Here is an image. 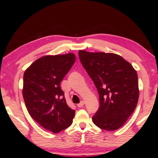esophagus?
Masks as SVG:
<instances>
[{"mask_svg":"<svg viewBox=\"0 0 158 158\" xmlns=\"http://www.w3.org/2000/svg\"><path fill=\"white\" fill-rule=\"evenodd\" d=\"M84 104H85L84 102L81 101V102H80V103H79L78 105H77V106L79 107V108H81V107H82L83 105H84Z\"/></svg>","mask_w":158,"mask_h":158,"instance_id":"esophagus-1","label":"esophagus"}]
</instances>
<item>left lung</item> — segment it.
<instances>
[{"mask_svg":"<svg viewBox=\"0 0 158 158\" xmlns=\"http://www.w3.org/2000/svg\"><path fill=\"white\" fill-rule=\"evenodd\" d=\"M83 68L96 87L100 106L92 121L105 130L119 129L136 109L138 75L130 64L115 53L79 52Z\"/></svg>","mask_w":158,"mask_h":158,"instance_id":"1","label":"left lung"}]
</instances>
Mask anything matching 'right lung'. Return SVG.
<instances>
[{
  "instance_id": "obj_1",
  "label": "right lung",
  "mask_w": 158,
  "mask_h": 158,
  "mask_svg": "<svg viewBox=\"0 0 158 158\" xmlns=\"http://www.w3.org/2000/svg\"><path fill=\"white\" fill-rule=\"evenodd\" d=\"M75 62L73 53L46 56L23 74V97L30 115L43 128L58 133L69 127L75 110L66 104L60 82Z\"/></svg>"
}]
</instances>
